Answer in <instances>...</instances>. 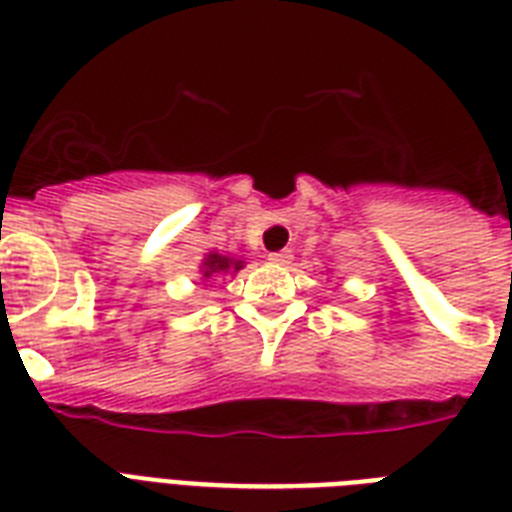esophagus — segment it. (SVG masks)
Wrapping results in <instances>:
<instances>
[{"label":"esophagus","mask_w":512,"mask_h":512,"mask_svg":"<svg viewBox=\"0 0 512 512\" xmlns=\"http://www.w3.org/2000/svg\"><path fill=\"white\" fill-rule=\"evenodd\" d=\"M268 260H271L273 265H289V263H292V252H289V249H281V252H271V255H268Z\"/></svg>","instance_id":"34e87169"}]
</instances>
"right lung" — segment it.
<instances>
[{
  "label": "right lung",
  "instance_id": "obj_1",
  "mask_svg": "<svg viewBox=\"0 0 512 512\" xmlns=\"http://www.w3.org/2000/svg\"><path fill=\"white\" fill-rule=\"evenodd\" d=\"M244 268V260L223 252H207L199 263V273L204 279H217V276H236Z\"/></svg>",
  "mask_w": 512,
  "mask_h": 512
}]
</instances>
